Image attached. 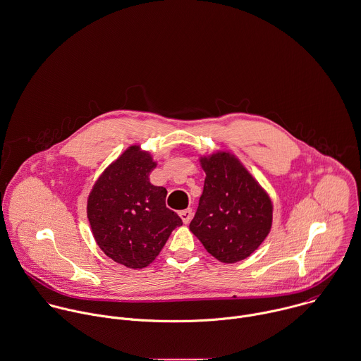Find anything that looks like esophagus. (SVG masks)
Masks as SVG:
<instances>
[{
    "label": "esophagus",
    "instance_id": "obj_1",
    "mask_svg": "<svg viewBox=\"0 0 361 361\" xmlns=\"http://www.w3.org/2000/svg\"><path fill=\"white\" fill-rule=\"evenodd\" d=\"M179 216H180V219H182V221H183L185 224H189L190 220H192L193 212H192V209H186V210H182V212L179 213Z\"/></svg>",
    "mask_w": 361,
    "mask_h": 361
}]
</instances>
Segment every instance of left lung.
Masks as SVG:
<instances>
[{
	"label": "left lung",
	"mask_w": 361,
	"mask_h": 361,
	"mask_svg": "<svg viewBox=\"0 0 361 361\" xmlns=\"http://www.w3.org/2000/svg\"><path fill=\"white\" fill-rule=\"evenodd\" d=\"M200 165L204 188L189 228L217 260H243L269 235L273 203L233 152L202 155Z\"/></svg>",
	"instance_id": "obj_1"
}]
</instances>
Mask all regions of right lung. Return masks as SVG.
<instances>
[{
  "mask_svg": "<svg viewBox=\"0 0 361 361\" xmlns=\"http://www.w3.org/2000/svg\"><path fill=\"white\" fill-rule=\"evenodd\" d=\"M152 155L130 145L97 179L87 200V216L98 246L128 269L155 260L180 217L165 206L166 189L154 186Z\"/></svg>",
  "mask_w": 361,
  "mask_h": 361,
  "instance_id": "add662e5",
  "label": "right lung"
}]
</instances>
